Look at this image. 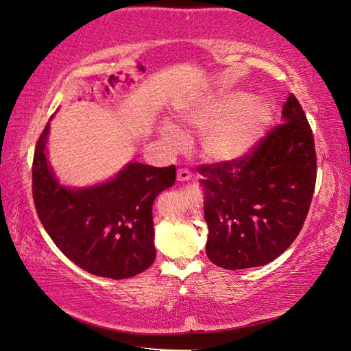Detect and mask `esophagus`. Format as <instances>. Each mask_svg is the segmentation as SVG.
I'll list each match as a JSON object with an SVG mask.
<instances>
[{
    "label": "esophagus",
    "mask_w": 351,
    "mask_h": 351,
    "mask_svg": "<svg viewBox=\"0 0 351 351\" xmlns=\"http://www.w3.org/2000/svg\"><path fill=\"white\" fill-rule=\"evenodd\" d=\"M176 178H178V181H181V182L189 181V180H191V171L187 169H180L176 173Z\"/></svg>",
    "instance_id": "obj_1"
}]
</instances>
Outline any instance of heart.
<instances>
[{"label": "heart", "instance_id": "1", "mask_svg": "<svg viewBox=\"0 0 351 351\" xmlns=\"http://www.w3.org/2000/svg\"><path fill=\"white\" fill-rule=\"evenodd\" d=\"M273 110L263 99L253 101L252 95L229 92L215 95L202 101L184 122L199 131H204L202 149L214 160H237L247 155L263 138ZM162 136L169 141L182 140L181 131L170 123L161 126Z\"/></svg>", "mask_w": 351, "mask_h": 351}]
</instances>
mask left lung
Listing matches in <instances>:
<instances>
[{
    "instance_id": "8db88e82",
    "label": "left lung",
    "mask_w": 351,
    "mask_h": 351,
    "mask_svg": "<svg viewBox=\"0 0 351 351\" xmlns=\"http://www.w3.org/2000/svg\"><path fill=\"white\" fill-rule=\"evenodd\" d=\"M282 116L247 155L197 167L210 230L206 255L226 270L271 263L308 217L317 181L314 136L293 93Z\"/></svg>"
}]
</instances>
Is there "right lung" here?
Wrapping results in <instances>:
<instances>
[{
	"mask_svg": "<svg viewBox=\"0 0 351 351\" xmlns=\"http://www.w3.org/2000/svg\"><path fill=\"white\" fill-rule=\"evenodd\" d=\"M49 123L33 158V199L51 240L83 270L132 278L155 261L152 205L176 181V167L131 162L98 187L71 190L57 182L45 155Z\"/></svg>",
	"mask_w": 351,
	"mask_h": 351,
	"instance_id": "right-lung-1",
	"label": "right lung"
}]
</instances>
